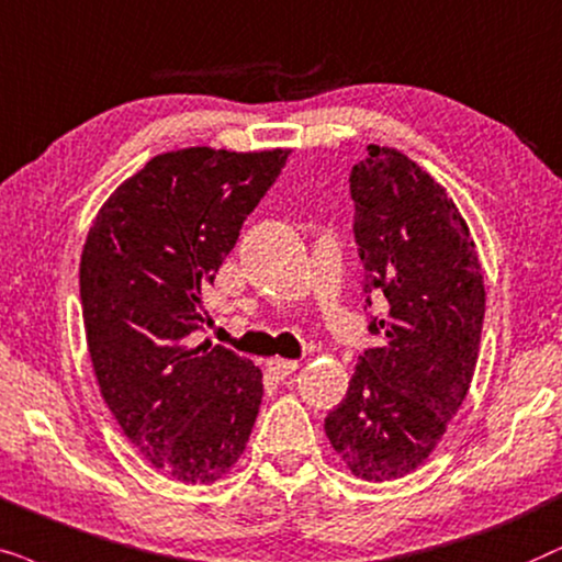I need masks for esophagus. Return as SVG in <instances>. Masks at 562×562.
<instances>
[{
    "label": "esophagus",
    "instance_id": "obj_1",
    "mask_svg": "<svg viewBox=\"0 0 562 562\" xmlns=\"http://www.w3.org/2000/svg\"><path fill=\"white\" fill-rule=\"evenodd\" d=\"M267 370L272 372L277 380H285V378H290L297 370V362H293V359L274 357V359H267Z\"/></svg>",
    "mask_w": 562,
    "mask_h": 562
}]
</instances>
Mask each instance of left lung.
<instances>
[{
    "label": "left lung",
    "mask_w": 562,
    "mask_h": 562,
    "mask_svg": "<svg viewBox=\"0 0 562 562\" xmlns=\"http://www.w3.org/2000/svg\"><path fill=\"white\" fill-rule=\"evenodd\" d=\"M364 308L385 297L347 395L324 429L362 481L408 475L465 401L481 349L485 288L475 241L454 200L398 148L368 146L351 167Z\"/></svg>",
    "instance_id": "8db88e82"
}]
</instances>
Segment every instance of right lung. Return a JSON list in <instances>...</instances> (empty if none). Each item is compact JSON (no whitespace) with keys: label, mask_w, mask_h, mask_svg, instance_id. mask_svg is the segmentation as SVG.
I'll use <instances>...</instances> for the list:
<instances>
[{"label":"right lung","mask_w":562,"mask_h":562,"mask_svg":"<svg viewBox=\"0 0 562 562\" xmlns=\"http://www.w3.org/2000/svg\"><path fill=\"white\" fill-rule=\"evenodd\" d=\"M207 146L159 154L100 207L79 265L97 385L133 447L179 483H213L241 458L261 370L192 334L203 297L288 161Z\"/></svg>","instance_id":"right-lung-1"}]
</instances>
